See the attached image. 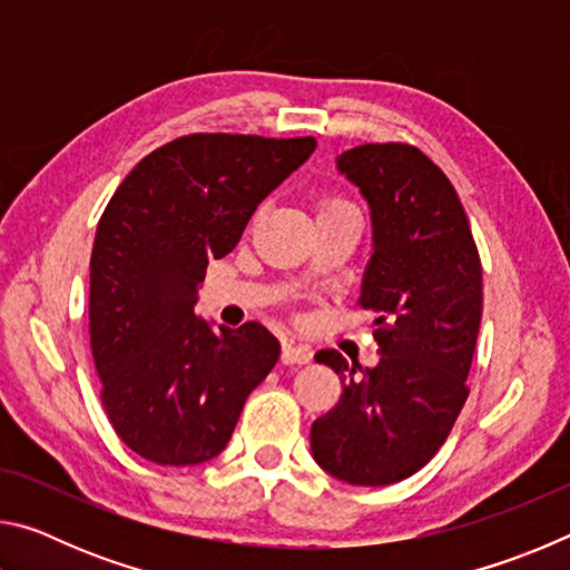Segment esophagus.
<instances>
[{"label": "esophagus", "mask_w": 570, "mask_h": 570, "mask_svg": "<svg viewBox=\"0 0 570 570\" xmlns=\"http://www.w3.org/2000/svg\"><path fill=\"white\" fill-rule=\"evenodd\" d=\"M282 362L284 364H308L312 362V350L304 344H294V342H284L282 344Z\"/></svg>", "instance_id": "esophagus-1"}]
</instances>
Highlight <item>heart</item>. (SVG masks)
<instances>
[{
  "mask_svg": "<svg viewBox=\"0 0 570 570\" xmlns=\"http://www.w3.org/2000/svg\"><path fill=\"white\" fill-rule=\"evenodd\" d=\"M334 210H352V206L344 204V200H340V198H322L320 200V216L334 214Z\"/></svg>",
  "mask_w": 570,
  "mask_h": 570,
  "instance_id": "1",
  "label": "heart"
}]
</instances>
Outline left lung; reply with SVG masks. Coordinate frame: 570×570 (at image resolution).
Instances as JSON below:
<instances>
[{"mask_svg": "<svg viewBox=\"0 0 570 570\" xmlns=\"http://www.w3.org/2000/svg\"><path fill=\"white\" fill-rule=\"evenodd\" d=\"M372 208L374 254L360 304L377 314L380 364L316 352L344 384L312 424V455L350 485H392L435 458L468 400L482 316V266L445 173L407 142H366L336 158Z\"/></svg>", "mask_w": 570, "mask_h": 570, "instance_id": "1", "label": "left lung"}]
</instances>
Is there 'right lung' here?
Segmentation results:
<instances>
[{"label":"right lung","instance_id":"add662e5","mask_svg":"<svg viewBox=\"0 0 570 570\" xmlns=\"http://www.w3.org/2000/svg\"><path fill=\"white\" fill-rule=\"evenodd\" d=\"M314 138L193 132L135 166L95 234L90 346L118 438L158 465H198L228 445L246 397L278 360L262 324L196 316L210 258L234 250L256 206Z\"/></svg>","mask_w":570,"mask_h":570}]
</instances>
